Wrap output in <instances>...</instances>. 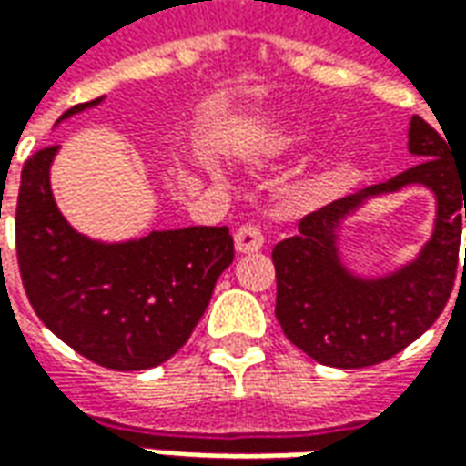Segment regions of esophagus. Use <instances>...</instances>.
I'll use <instances>...</instances> for the list:
<instances>
[{"label":"esophagus","mask_w":466,"mask_h":466,"mask_svg":"<svg viewBox=\"0 0 466 466\" xmlns=\"http://www.w3.org/2000/svg\"><path fill=\"white\" fill-rule=\"evenodd\" d=\"M234 247L239 254H252L259 252L264 247V234L259 227L254 224H242L237 232H234Z\"/></svg>","instance_id":"esophagus-1"}]
</instances>
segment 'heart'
I'll return each instance as SVG.
<instances>
[{
  "instance_id": "b5f03b06",
  "label": "heart",
  "mask_w": 466,
  "mask_h": 466,
  "mask_svg": "<svg viewBox=\"0 0 466 466\" xmlns=\"http://www.w3.org/2000/svg\"><path fill=\"white\" fill-rule=\"evenodd\" d=\"M314 137V127L309 124H302V127H294V129H287L284 134H279L277 139H274V147L277 149H294V147H299V144H307ZM360 159V147L354 144V139H347L342 142V147L332 154V159L327 164V169H324V177L327 179H334V177H342L347 174L357 164Z\"/></svg>"
}]
</instances>
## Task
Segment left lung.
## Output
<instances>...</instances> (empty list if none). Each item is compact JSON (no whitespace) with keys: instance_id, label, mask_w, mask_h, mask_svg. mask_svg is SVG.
Masks as SVG:
<instances>
[{"instance_id":"8db88e82","label":"left lung","mask_w":466,"mask_h":466,"mask_svg":"<svg viewBox=\"0 0 466 466\" xmlns=\"http://www.w3.org/2000/svg\"><path fill=\"white\" fill-rule=\"evenodd\" d=\"M410 152L421 162L390 182L342 197L299 222V234L274 247L277 319L287 339L312 360L361 370L390 360L430 329L450 299L466 219V169L421 116L410 122ZM420 183L438 199L431 242L411 263L381 278L350 273L339 254V227L364 203ZM466 269V257H464Z\"/></svg>"}]
</instances>
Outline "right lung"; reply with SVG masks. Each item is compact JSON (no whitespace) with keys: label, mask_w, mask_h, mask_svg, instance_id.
<instances>
[{"label":"right lung","mask_w":466,"mask_h":466,"mask_svg":"<svg viewBox=\"0 0 466 466\" xmlns=\"http://www.w3.org/2000/svg\"><path fill=\"white\" fill-rule=\"evenodd\" d=\"M105 96L66 109H92ZM59 147L32 154L16 199L22 284L46 329L106 370H152L179 351L232 264L227 227L164 229L127 242H96L66 222L49 169ZM2 252V249H0Z\"/></svg>","instance_id":"add662e5"}]
</instances>
